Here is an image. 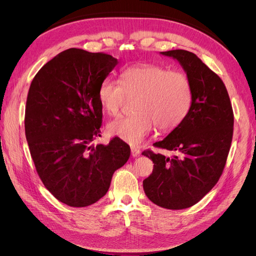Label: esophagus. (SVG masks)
Masks as SVG:
<instances>
[{
  "label": "esophagus",
  "instance_id": "34e87169",
  "mask_svg": "<svg viewBox=\"0 0 256 256\" xmlns=\"http://www.w3.org/2000/svg\"><path fill=\"white\" fill-rule=\"evenodd\" d=\"M140 154H141L140 150L136 148V147H131V154H132V157H138Z\"/></svg>",
  "mask_w": 256,
  "mask_h": 256
}]
</instances>
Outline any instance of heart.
<instances>
[{"instance_id":"obj_1","label":"heart","mask_w":256,"mask_h":256,"mask_svg":"<svg viewBox=\"0 0 256 256\" xmlns=\"http://www.w3.org/2000/svg\"><path fill=\"white\" fill-rule=\"evenodd\" d=\"M138 96L134 112L120 116L108 124L109 134L130 145H140L154 125L160 131H171L187 118L192 104V88L188 76L170 72L164 66L143 64L122 72L120 82L106 79L98 90L100 106L116 115L126 97Z\"/></svg>"}]
</instances>
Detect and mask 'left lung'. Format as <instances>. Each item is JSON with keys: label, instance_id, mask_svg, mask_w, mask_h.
Wrapping results in <instances>:
<instances>
[{"label": "left lung", "instance_id": "obj_1", "mask_svg": "<svg viewBox=\"0 0 256 256\" xmlns=\"http://www.w3.org/2000/svg\"><path fill=\"white\" fill-rule=\"evenodd\" d=\"M160 54L177 60L187 74L192 104L180 125L154 143L174 152L173 157L142 152L154 162L143 189L154 204L177 210L196 204L219 180L233 138L234 115L226 85L194 53L171 50Z\"/></svg>", "mask_w": 256, "mask_h": 256}]
</instances>
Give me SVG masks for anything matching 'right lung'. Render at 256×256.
Instances as JSON below:
<instances>
[{"mask_svg":"<svg viewBox=\"0 0 256 256\" xmlns=\"http://www.w3.org/2000/svg\"><path fill=\"white\" fill-rule=\"evenodd\" d=\"M104 52L68 49L42 66L28 90L26 136L44 187L72 207L96 203L109 190L116 170L126 164L130 147L118 138L100 136V84L118 65Z\"/></svg>","mask_w":256,"mask_h":256,"instance_id":"right-lung-1","label":"right lung"}]
</instances>
